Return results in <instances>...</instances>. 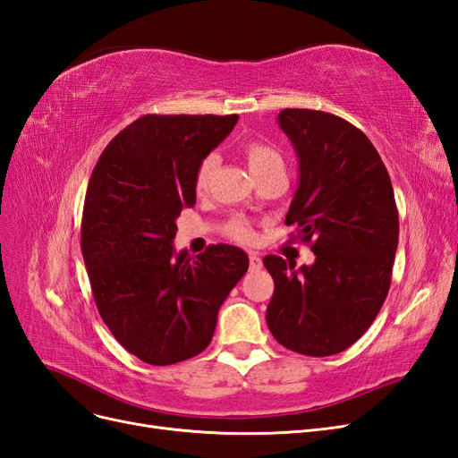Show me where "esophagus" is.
<instances>
[{
  "label": "esophagus",
  "mask_w": 458,
  "mask_h": 458,
  "mask_svg": "<svg viewBox=\"0 0 458 458\" xmlns=\"http://www.w3.org/2000/svg\"><path fill=\"white\" fill-rule=\"evenodd\" d=\"M248 259H250V269H252V271L261 269V256H259L258 252H250V254H248Z\"/></svg>",
  "instance_id": "34e87169"
}]
</instances>
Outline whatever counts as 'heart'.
Segmentation results:
<instances>
[{"instance_id":"1","label":"heart","mask_w":458,"mask_h":458,"mask_svg":"<svg viewBox=\"0 0 458 458\" xmlns=\"http://www.w3.org/2000/svg\"><path fill=\"white\" fill-rule=\"evenodd\" d=\"M244 157L248 162V168L254 174V177H261L275 170H284V160L279 150H276L271 143L252 140L244 145ZM217 165L216 155H206L195 170V189L197 192H204L212 182L214 170ZM225 234L231 241H237L242 244H250L254 241V229L250 227L246 219L233 217L225 225Z\"/></svg>"}]
</instances>
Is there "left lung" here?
I'll return each mask as SVG.
<instances>
[{"instance_id":"1","label":"left lung","mask_w":458,"mask_h":458,"mask_svg":"<svg viewBox=\"0 0 458 458\" xmlns=\"http://www.w3.org/2000/svg\"><path fill=\"white\" fill-rule=\"evenodd\" d=\"M279 126L293 141L300 185L284 224L311 242L313 266L266 256L275 293L267 327L301 355L350 348L377 318L392 283L399 216L394 187L369 137L340 116L284 108Z\"/></svg>"}]
</instances>
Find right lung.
Segmentation results:
<instances>
[{"label": "right lung", "instance_id": "obj_1", "mask_svg": "<svg viewBox=\"0 0 458 458\" xmlns=\"http://www.w3.org/2000/svg\"><path fill=\"white\" fill-rule=\"evenodd\" d=\"M237 114H145L97 160L81 216V254L99 315L123 350L174 365L212 342L217 311L248 269L237 246L175 256V219L197 202L195 170Z\"/></svg>", "mask_w": 458, "mask_h": 458}]
</instances>
